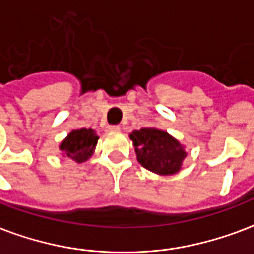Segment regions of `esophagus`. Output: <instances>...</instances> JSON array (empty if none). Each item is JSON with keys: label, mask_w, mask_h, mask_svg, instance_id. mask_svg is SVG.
Instances as JSON below:
<instances>
[{"label": "esophagus", "mask_w": 254, "mask_h": 254, "mask_svg": "<svg viewBox=\"0 0 254 254\" xmlns=\"http://www.w3.org/2000/svg\"><path fill=\"white\" fill-rule=\"evenodd\" d=\"M106 130H108V132H118V130H120V127H118V125H109V127H106Z\"/></svg>", "instance_id": "34e87169"}]
</instances>
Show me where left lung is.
I'll return each mask as SVG.
<instances>
[{"label":"left lung","mask_w":254,"mask_h":254,"mask_svg":"<svg viewBox=\"0 0 254 254\" xmlns=\"http://www.w3.org/2000/svg\"><path fill=\"white\" fill-rule=\"evenodd\" d=\"M134 145L138 163L157 175L179 172L187 156L185 146L164 130L141 127L129 134Z\"/></svg>","instance_id":"left-lung-1"}]
</instances>
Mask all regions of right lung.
<instances>
[{
    "mask_svg": "<svg viewBox=\"0 0 254 254\" xmlns=\"http://www.w3.org/2000/svg\"><path fill=\"white\" fill-rule=\"evenodd\" d=\"M98 138L93 129H76L65 137L59 148L65 157L75 163H84L93 156Z\"/></svg>",
    "mask_w": 254,
    "mask_h": 254,
    "instance_id": "1",
    "label": "right lung"
}]
</instances>
